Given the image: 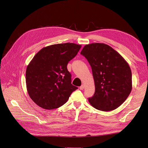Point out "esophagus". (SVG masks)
I'll return each mask as SVG.
<instances>
[{
    "label": "esophagus",
    "instance_id": "obj_1",
    "mask_svg": "<svg viewBox=\"0 0 148 148\" xmlns=\"http://www.w3.org/2000/svg\"><path fill=\"white\" fill-rule=\"evenodd\" d=\"M84 85H83V84H82V86L79 87V89H81V90H83V89H84Z\"/></svg>",
    "mask_w": 148,
    "mask_h": 148
}]
</instances>
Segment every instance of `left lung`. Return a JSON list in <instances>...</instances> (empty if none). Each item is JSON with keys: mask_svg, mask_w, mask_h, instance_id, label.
<instances>
[{"mask_svg": "<svg viewBox=\"0 0 148 148\" xmlns=\"http://www.w3.org/2000/svg\"><path fill=\"white\" fill-rule=\"evenodd\" d=\"M90 64L95 92L88 98L95 108L102 111L117 109L127 99L132 88V71L117 51L107 44L92 43L81 52Z\"/></svg>", "mask_w": 148, "mask_h": 148, "instance_id": "1", "label": "left lung"}]
</instances>
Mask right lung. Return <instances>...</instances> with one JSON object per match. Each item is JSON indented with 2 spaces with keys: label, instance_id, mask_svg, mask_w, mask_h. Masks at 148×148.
I'll list each match as a JSON object with an SVG mask.
<instances>
[{
  "label": "right lung",
  "instance_id": "right-lung-1",
  "mask_svg": "<svg viewBox=\"0 0 148 148\" xmlns=\"http://www.w3.org/2000/svg\"><path fill=\"white\" fill-rule=\"evenodd\" d=\"M81 45L57 44L42 48L26 71L28 95L38 106L54 109L63 106L78 88L71 84L67 64L77 55Z\"/></svg>",
  "mask_w": 148,
  "mask_h": 148
}]
</instances>
